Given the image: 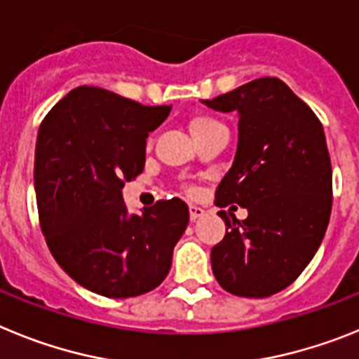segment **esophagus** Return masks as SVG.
I'll use <instances>...</instances> for the list:
<instances>
[{"label": "esophagus", "mask_w": 359, "mask_h": 359, "mask_svg": "<svg viewBox=\"0 0 359 359\" xmlns=\"http://www.w3.org/2000/svg\"><path fill=\"white\" fill-rule=\"evenodd\" d=\"M189 212H190V221H196V219H199L205 215V210L199 207H190Z\"/></svg>", "instance_id": "obj_1"}]
</instances>
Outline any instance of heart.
<instances>
[{
    "mask_svg": "<svg viewBox=\"0 0 359 359\" xmlns=\"http://www.w3.org/2000/svg\"><path fill=\"white\" fill-rule=\"evenodd\" d=\"M215 126H221V123H219L215 118H212V116H207V115H196L189 120V131L194 138H198L199 135L207 133L208 129L215 128Z\"/></svg>",
    "mask_w": 359,
    "mask_h": 359,
    "instance_id": "1",
    "label": "heart"
}]
</instances>
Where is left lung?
Wrapping results in <instances>:
<instances>
[{
  "label": "left lung",
  "mask_w": 359,
  "mask_h": 359,
  "mask_svg": "<svg viewBox=\"0 0 359 359\" xmlns=\"http://www.w3.org/2000/svg\"><path fill=\"white\" fill-rule=\"evenodd\" d=\"M203 104L239 115L236 158L215 190V205L248 210L244 221L217 212L226 233L212 248V271L228 293L271 297L302 273L327 230L332 169L322 123L275 77Z\"/></svg>",
  "instance_id": "left-lung-1"
}]
</instances>
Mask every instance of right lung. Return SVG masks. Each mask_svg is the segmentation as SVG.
Listing matches in <instances>:
<instances>
[{
	"label": "right lung",
	"mask_w": 359,
	"mask_h": 359,
	"mask_svg": "<svg viewBox=\"0 0 359 359\" xmlns=\"http://www.w3.org/2000/svg\"><path fill=\"white\" fill-rule=\"evenodd\" d=\"M170 106H142L113 91L81 86L44 116L34 185L41 230L57 264L86 290L138 297L163 282L189 224L182 199L129 214L123 182L144 170L149 133Z\"/></svg>",
	"instance_id": "1"
}]
</instances>
